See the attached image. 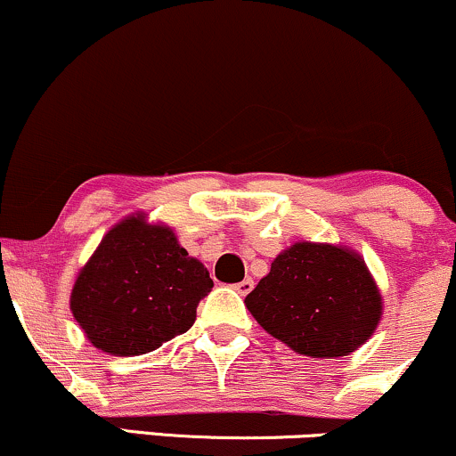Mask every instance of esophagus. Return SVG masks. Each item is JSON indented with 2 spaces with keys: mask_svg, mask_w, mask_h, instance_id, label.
Masks as SVG:
<instances>
[{
  "mask_svg": "<svg viewBox=\"0 0 456 456\" xmlns=\"http://www.w3.org/2000/svg\"><path fill=\"white\" fill-rule=\"evenodd\" d=\"M253 287H255L253 279H244L242 282H238V285H235V291H238V294L246 296V294H250V291H253Z\"/></svg>",
  "mask_w": 456,
  "mask_h": 456,
  "instance_id": "1",
  "label": "esophagus"
}]
</instances>
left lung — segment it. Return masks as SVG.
<instances>
[{"label": "left lung", "mask_w": 456, "mask_h": 456, "mask_svg": "<svg viewBox=\"0 0 456 456\" xmlns=\"http://www.w3.org/2000/svg\"><path fill=\"white\" fill-rule=\"evenodd\" d=\"M244 302L265 332L313 358L355 352L381 319V294L364 259L334 244L282 250Z\"/></svg>", "instance_id": "left-lung-1"}]
</instances>
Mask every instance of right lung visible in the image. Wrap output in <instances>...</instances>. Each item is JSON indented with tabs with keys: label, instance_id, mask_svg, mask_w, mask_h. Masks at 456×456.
<instances>
[{
	"label": "right lung",
	"instance_id": "obj_1",
	"mask_svg": "<svg viewBox=\"0 0 456 456\" xmlns=\"http://www.w3.org/2000/svg\"><path fill=\"white\" fill-rule=\"evenodd\" d=\"M212 287L210 272L188 257L174 229L133 214L109 229L78 272L70 311L94 347L141 355L186 332Z\"/></svg>",
	"mask_w": 456,
	"mask_h": 456
}]
</instances>
